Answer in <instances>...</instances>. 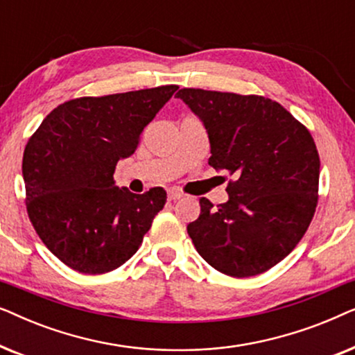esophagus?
Wrapping results in <instances>:
<instances>
[{"label": "esophagus", "instance_id": "esophagus-1", "mask_svg": "<svg viewBox=\"0 0 355 355\" xmlns=\"http://www.w3.org/2000/svg\"><path fill=\"white\" fill-rule=\"evenodd\" d=\"M184 193L179 192V191H174V189H171V191H168V200H179V198H182Z\"/></svg>", "mask_w": 355, "mask_h": 355}]
</instances>
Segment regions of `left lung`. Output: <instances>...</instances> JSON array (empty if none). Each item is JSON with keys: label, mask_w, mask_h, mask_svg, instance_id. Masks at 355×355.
Segmentation results:
<instances>
[{"label": "left lung", "mask_w": 355, "mask_h": 355, "mask_svg": "<svg viewBox=\"0 0 355 355\" xmlns=\"http://www.w3.org/2000/svg\"><path fill=\"white\" fill-rule=\"evenodd\" d=\"M176 95L205 124L208 164L232 176L226 203L215 208L200 198L189 236L202 259L221 273H265L294 250L315 215L320 157L312 134L265 96L202 89Z\"/></svg>", "instance_id": "1"}]
</instances>
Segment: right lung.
I'll return each instance as SVG.
<instances>
[{"label":"right lung","mask_w":355,"mask_h":355,"mask_svg":"<svg viewBox=\"0 0 355 355\" xmlns=\"http://www.w3.org/2000/svg\"><path fill=\"white\" fill-rule=\"evenodd\" d=\"M178 89L64 101L28 139L22 158L28 218L48 250L69 268L108 273L139 250L166 191L119 189L114 168L137 150L144 128Z\"/></svg>","instance_id":"right-lung-1"}]
</instances>
